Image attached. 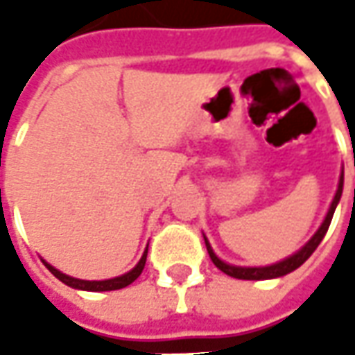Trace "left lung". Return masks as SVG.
I'll return each instance as SVG.
<instances>
[{"mask_svg":"<svg viewBox=\"0 0 355 355\" xmlns=\"http://www.w3.org/2000/svg\"><path fill=\"white\" fill-rule=\"evenodd\" d=\"M342 189H344V170L340 173V182H338V189H336V196L332 199V203H330V207H328V213H326V217H324V221L318 227V231L312 235V237L308 239L306 243L298 249L296 252H293L291 257H286V259H282L279 263H275V265H266V266H237V265H229L225 261H221L215 251L211 249V245H209V241L207 237L203 235L205 239V247H207V252H209V257H211L213 265L217 266L219 270H223L225 275L229 277H233V279H241V280H268V279H279V277H284V275H288V272H293L296 270L300 265H304L306 263V259L312 254V252L316 251V247L322 243V239L326 235V231H328V227H330V221H332V217H334L336 207H338V203H340V198H342Z\"/></svg>","mask_w":355,"mask_h":355,"instance_id":"left-lung-1","label":"left lung"}]
</instances>
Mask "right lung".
I'll return each mask as SVG.
<instances>
[{
  "label": "right lung",
  "mask_w": 355,
  "mask_h": 355,
  "mask_svg": "<svg viewBox=\"0 0 355 355\" xmlns=\"http://www.w3.org/2000/svg\"><path fill=\"white\" fill-rule=\"evenodd\" d=\"M146 257H148V249L144 251L142 259L138 261V265L134 266L132 270L128 272H124V275H120V277H114V279H106V280H83V279H75V277H69V275H64L61 272L59 268H55L53 265H49L47 261H43V265L47 266L49 270L57 277V279L64 282L67 286H71V288H76V291H89V293H104V291H120V288H124V286H128L132 284L134 280L138 279L140 275H142L144 265H146Z\"/></svg>",
  "instance_id": "right-lung-1"
}]
</instances>
